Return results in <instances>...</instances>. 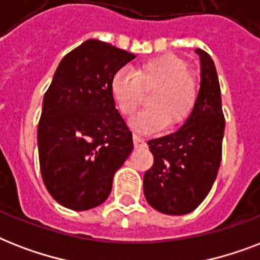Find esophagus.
I'll return each instance as SVG.
<instances>
[{"instance_id": "obj_1", "label": "esophagus", "mask_w": 260, "mask_h": 260, "mask_svg": "<svg viewBox=\"0 0 260 260\" xmlns=\"http://www.w3.org/2000/svg\"><path fill=\"white\" fill-rule=\"evenodd\" d=\"M134 144L136 148H142V147H146V142L143 140L139 135L134 134Z\"/></svg>"}]
</instances>
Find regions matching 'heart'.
Listing matches in <instances>:
<instances>
[{
  "label": "heart",
  "mask_w": 260,
  "mask_h": 260,
  "mask_svg": "<svg viewBox=\"0 0 260 260\" xmlns=\"http://www.w3.org/2000/svg\"><path fill=\"white\" fill-rule=\"evenodd\" d=\"M187 70L183 59L163 55L140 63L135 71H116L110 93L122 116L132 117L144 102V94L151 91L150 108L135 118L134 125L146 132L165 125L175 129L189 120L197 104V83Z\"/></svg>",
  "instance_id": "obj_1"
}]
</instances>
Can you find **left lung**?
<instances>
[{"label": "left lung", "mask_w": 260, "mask_h": 260, "mask_svg": "<svg viewBox=\"0 0 260 260\" xmlns=\"http://www.w3.org/2000/svg\"><path fill=\"white\" fill-rule=\"evenodd\" d=\"M201 83L190 118L174 134L148 142L154 165L146 171L147 202L165 214L193 212L212 189L221 163L225 118L214 62L201 48Z\"/></svg>", "instance_id": "1"}]
</instances>
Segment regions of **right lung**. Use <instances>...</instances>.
Wrapping results in <instances>:
<instances>
[{
	"label": "right lung",
	"mask_w": 260,
	"mask_h": 260,
	"mask_svg": "<svg viewBox=\"0 0 260 260\" xmlns=\"http://www.w3.org/2000/svg\"><path fill=\"white\" fill-rule=\"evenodd\" d=\"M135 58L90 39L69 52L55 71L38 125L39 162L47 190L64 208L101 205L109 197L114 173L134 150L110 81Z\"/></svg>",
	"instance_id": "add662e5"
}]
</instances>
